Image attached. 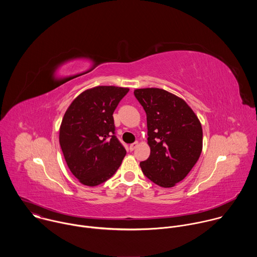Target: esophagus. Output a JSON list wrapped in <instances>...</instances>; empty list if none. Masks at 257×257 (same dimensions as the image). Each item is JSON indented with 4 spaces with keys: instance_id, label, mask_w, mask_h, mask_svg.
Returning <instances> with one entry per match:
<instances>
[{
    "instance_id": "34e87169",
    "label": "esophagus",
    "mask_w": 257,
    "mask_h": 257,
    "mask_svg": "<svg viewBox=\"0 0 257 257\" xmlns=\"http://www.w3.org/2000/svg\"><path fill=\"white\" fill-rule=\"evenodd\" d=\"M138 146V141H135V142H133L132 144H130V146H129V149H130V151H134L136 148Z\"/></svg>"
}]
</instances>
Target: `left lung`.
Instances as JSON below:
<instances>
[{"label":"left lung","instance_id":"8db88e82","mask_svg":"<svg viewBox=\"0 0 257 257\" xmlns=\"http://www.w3.org/2000/svg\"><path fill=\"white\" fill-rule=\"evenodd\" d=\"M148 123L151 155L140 163L144 176L169 188L184 179L202 151L201 124L182 98L160 88L135 89Z\"/></svg>","mask_w":257,"mask_h":257}]
</instances>
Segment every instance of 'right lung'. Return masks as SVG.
I'll return each instance as SVG.
<instances>
[{
	"label": "right lung",
	"mask_w": 257,
	"mask_h": 257,
	"mask_svg": "<svg viewBox=\"0 0 257 257\" xmlns=\"http://www.w3.org/2000/svg\"><path fill=\"white\" fill-rule=\"evenodd\" d=\"M129 88L96 86L72 101L60 127V145L71 171L86 186L111 178L126 150L116 136L113 114Z\"/></svg>",
	"instance_id": "obj_1"
}]
</instances>
